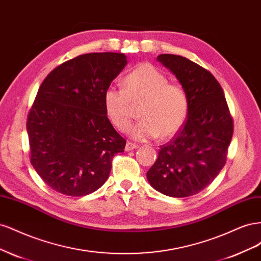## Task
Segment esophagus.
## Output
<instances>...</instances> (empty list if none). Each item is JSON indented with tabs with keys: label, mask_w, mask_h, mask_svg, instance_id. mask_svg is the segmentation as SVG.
<instances>
[{
	"label": "esophagus",
	"mask_w": 261,
	"mask_h": 261,
	"mask_svg": "<svg viewBox=\"0 0 261 261\" xmlns=\"http://www.w3.org/2000/svg\"><path fill=\"white\" fill-rule=\"evenodd\" d=\"M136 148H138V145L137 144H134V143H130V141H127V144H126V146H125L126 151H130V150L136 149Z\"/></svg>",
	"instance_id": "1"
}]
</instances>
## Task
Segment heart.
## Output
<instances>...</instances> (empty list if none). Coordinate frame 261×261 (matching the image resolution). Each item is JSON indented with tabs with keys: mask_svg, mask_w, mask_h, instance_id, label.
Returning a JSON list of instances; mask_svg holds the SVG:
<instances>
[{
	"mask_svg": "<svg viewBox=\"0 0 261 261\" xmlns=\"http://www.w3.org/2000/svg\"><path fill=\"white\" fill-rule=\"evenodd\" d=\"M124 88L111 86L105 92V109L115 127L130 128L135 108L140 106V121L132 129L138 140L160 136L167 139L183 127L188 114V96L183 87L169 83L168 77L151 64H141L124 78Z\"/></svg>",
	"mask_w": 261,
	"mask_h": 261,
	"instance_id": "1",
	"label": "heart"
}]
</instances>
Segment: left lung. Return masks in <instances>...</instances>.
I'll return each instance as SVG.
<instances>
[{
  "instance_id": "1",
  "label": "left lung",
  "mask_w": 261,
  "mask_h": 261,
  "mask_svg": "<svg viewBox=\"0 0 261 261\" xmlns=\"http://www.w3.org/2000/svg\"><path fill=\"white\" fill-rule=\"evenodd\" d=\"M156 60L176 76L188 96L187 120L159 155L147 178L171 197L198 194L224 167L233 136V118L219 82L208 69L175 54Z\"/></svg>"
}]
</instances>
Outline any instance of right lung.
<instances>
[{
    "mask_svg": "<svg viewBox=\"0 0 261 261\" xmlns=\"http://www.w3.org/2000/svg\"><path fill=\"white\" fill-rule=\"evenodd\" d=\"M127 64L125 54L87 53L44 78L27 116L30 162L58 193L81 197L106 183L126 140L109 121L105 92Z\"/></svg>",
    "mask_w": 261,
    "mask_h": 261,
    "instance_id": "add662e5",
    "label": "right lung"
}]
</instances>
